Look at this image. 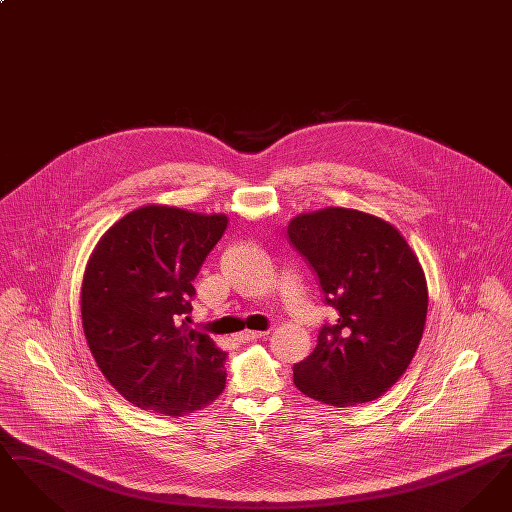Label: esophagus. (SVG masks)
Masks as SVG:
<instances>
[{"label":"esophagus","instance_id":"1","mask_svg":"<svg viewBox=\"0 0 512 512\" xmlns=\"http://www.w3.org/2000/svg\"><path fill=\"white\" fill-rule=\"evenodd\" d=\"M268 332H259V330H244V332H240L238 336H236V340L238 341H251L257 340V338H263V336H267Z\"/></svg>","mask_w":512,"mask_h":512}]
</instances>
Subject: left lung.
I'll return each mask as SVG.
<instances>
[{"instance_id":"1","label":"left lung","mask_w":512,"mask_h":512,"mask_svg":"<svg viewBox=\"0 0 512 512\" xmlns=\"http://www.w3.org/2000/svg\"><path fill=\"white\" fill-rule=\"evenodd\" d=\"M288 238L338 311L293 365L295 388L332 407L378 399L411 365L426 324L428 288L413 249L390 222L343 207L295 217Z\"/></svg>"}]
</instances>
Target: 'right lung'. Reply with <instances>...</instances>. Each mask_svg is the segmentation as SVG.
I'll use <instances>...</instances> for the list:
<instances>
[{
	"label": "right lung",
	"instance_id": "1",
	"mask_svg": "<svg viewBox=\"0 0 512 512\" xmlns=\"http://www.w3.org/2000/svg\"><path fill=\"white\" fill-rule=\"evenodd\" d=\"M228 219L147 205L115 222L84 272L80 313L109 384L149 413L182 416L217 399L226 353L192 330L194 282Z\"/></svg>",
	"mask_w": 512,
	"mask_h": 512
}]
</instances>
